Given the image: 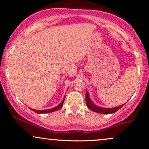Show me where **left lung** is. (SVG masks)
<instances>
[{"mask_svg":"<svg viewBox=\"0 0 149 149\" xmlns=\"http://www.w3.org/2000/svg\"><path fill=\"white\" fill-rule=\"evenodd\" d=\"M86 104H87L88 108L89 109H91V111L94 112H96V113H102V114L114 113L116 111H118L119 109H120V108L124 105H124L118 106V107L112 108H105L99 107V106L95 105V104L91 102V99H90L89 97V95H88V91H86Z\"/></svg>","mask_w":149,"mask_h":149,"instance_id":"1","label":"left lung"}]
</instances>
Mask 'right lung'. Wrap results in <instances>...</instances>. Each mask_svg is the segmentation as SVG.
I'll list each match as a JSON object with an SVG mask.
<instances>
[{
	"mask_svg": "<svg viewBox=\"0 0 149 149\" xmlns=\"http://www.w3.org/2000/svg\"><path fill=\"white\" fill-rule=\"evenodd\" d=\"M64 99H65V97H64V98H63V101H62V102H61L60 104H58L57 106H56V107H54V108H51V109L43 110V111H37V110L32 109V108H31V110H32V111H34V112H35V113H38V114H40V113H51V112H54V111H57V110H58V109H60V108H61L62 106H63V102H64Z\"/></svg>",
	"mask_w": 149,
	"mask_h": 149,
	"instance_id": "add662e5",
	"label": "right lung"
}]
</instances>
